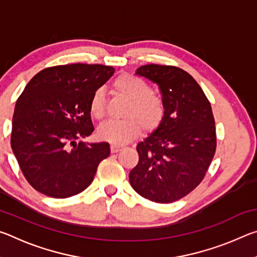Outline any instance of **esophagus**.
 Masks as SVG:
<instances>
[{
	"mask_svg": "<svg viewBox=\"0 0 257 257\" xmlns=\"http://www.w3.org/2000/svg\"><path fill=\"white\" fill-rule=\"evenodd\" d=\"M110 149H111V153H116V152H120L121 150H122V146L112 144Z\"/></svg>",
	"mask_w": 257,
	"mask_h": 257,
	"instance_id": "34e87169",
	"label": "esophagus"
}]
</instances>
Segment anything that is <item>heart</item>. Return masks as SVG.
<instances>
[{
	"mask_svg": "<svg viewBox=\"0 0 257 257\" xmlns=\"http://www.w3.org/2000/svg\"><path fill=\"white\" fill-rule=\"evenodd\" d=\"M112 89L128 101L129 106L123 113V120L108 121L98 128L99 138L113 144H124L136 137L139 130L149 134L160 127L165 115V104L145 80L132 73H122L113 81ZM89 113L97 121L105 116V95L102 89L95 90L90 97Z\"/></svg>",
	"mask_w": 257,
	"mask_h": 257,
	"instance_id": "1",
	"label": "heart"
}]
</instances>
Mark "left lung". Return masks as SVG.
Returning a JSON list of instances; mask_svg holds the SVG:
<instances>
[{
	"label": "left lung",
	"mask_w": 257,
	"mask_h": 257,
	"mask_svg": "<svg viewBox=\"0 0 257 257\" xmlns=\"http://www.w3.org/2000/svg\"><path fill=\"white\" fill-rule=\"evenodd\" d=\"M136 73L158 84L165 115L137 145L139 160L129 173L130 185L152 202H176L201 184L215 154L211 103L197 81L178 67L146 64Z\"/></svg>",
	"instance_id": "left-lung-1"
}]
</instances>
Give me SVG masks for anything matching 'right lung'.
Listing matches in <instances>:
<instances>
[{
	"mask_svg": "<svg viewBox=\"0 0 257 257\" xmlns=\"http://www.w3.org/2000/svg\"><path fill=\"white\" fill-rule=\"evenodd\" d=\"M113 73L102 64H63L43 69L25 87L16 103L11 147L33 188L67 198L92 184L110 145L77 141L94 132L89 99Z\"/></svg>",
	"mask_w": 257,
	"mask_h": 257,
	"instance_id": "right-lung-1",
	"label": "right lung"
}]
</instances>
